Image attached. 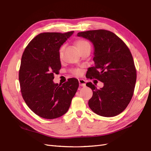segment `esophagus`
Returning <instances> with one entry per match:
<instances>
[{"label":"esophagus","instance_id":"1","mask_svg":"<svg viewBox=\"0 0 151 151\" xmlns=\"http://www.w3.org/2000/svg\"><path fill=\"white\" fill-rule=\"evenodd\" d=\"M79 84L81 86H85L86 85V81L83 79H80L78 80Z\"/></svg>","mask_w":151,"mask_h":151}]
</instances>
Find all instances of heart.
<instances>
[{
	"label": "heart",
	"mask_w": 151,
	"mask_h": 151,
	"mask_svg": "<svg viewBox=\"0 0 151 151\" xmlns=\"http://www.w3.org/2000/svg\"><path fill=\"white\" fill-rule=\"evenodd\" d=\"M75 45L76 47L78 50H79V51H80L81 50L85 49V48L86 47H91L90 44L89 43L88 41H87L86 40H78L76 42H75ZM64 46H61L60 50H59V56L60 58H62L63 56V51H64ZM72 73H73L75 75H80L81 74V71L80 69H75L72 71Z\"/></svg>",
	"instance_id": "b5f03b06"
}]
</instances>
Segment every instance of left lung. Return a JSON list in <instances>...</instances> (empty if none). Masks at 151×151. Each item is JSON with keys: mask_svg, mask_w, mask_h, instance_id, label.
<instances>
[{"mask_svg": "<svg viewBox=\"0 0 151 151\" xmlns=\"http://www.w3.org/2000/svg\"><path fill=\"white\" fill-rule=\"evenodd\" d=\"M77 36L90 40L95 47V66L87 71L86 77L104 84L100 89L91 82L86 84L93 91L89 107L95 114L106 117L120 114L132 99L137 79L130 51L120 37L107 30L80 32Z\"/></svg>", "mask_w": 151, "mask_h": 151, "instance_id": "obj_1", "label": "left lung"}]
</instances>
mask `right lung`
Wrapping results in <instances>:
<instances>
[{
	"instance_id": "1",
	"label": "right lung",
	"mask_w": 151,
	"mask_h": 151,
	"mask_svg": "<svg viewBox=\"0 0 151 151\" xmlns=\"http://www.w3.org/2000/svg\"><path fill=\"white\" fill-rule=\"evenodd\" d=\"M73 33H41L22 54L19 72L21 94L29 108L42 118L53 119L66 114L79 86L74 78L61 86L52 81L61 68L60 48Z\"/></svg>"
}]
</instances>
